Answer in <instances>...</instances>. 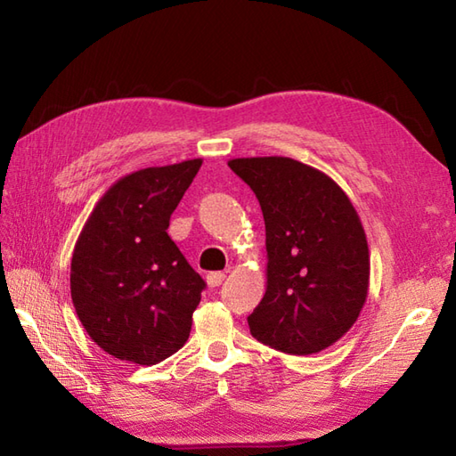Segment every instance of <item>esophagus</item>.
Instances as JSON below:
<instances>
[{
	"label": "esophagus",
	"mask_w": 456,
	"mask_h": 456,
	"mask_svg": "<svg viewBox=\"0 0 456 456\" xmlns=\"http://www.w3.org/2000/svg\"><path fill=\"white\" fill-rule=\"evenodd\" d=\"M206 280H208L209 288H217V286H221L223 280H225V274H223V273H209L206 276Z\"/></svg>",
	"instance_id": "1"
}]
</instances>
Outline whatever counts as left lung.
<instances>
[{
	"mask_svg": "<svg viewBox=\"0 0 456 456\" xmlns=\"http://www.w3.org/2000/svg\"><path fill=\"white\" fill-rule=\"evenodd\" d=\"M266 227V294L247 317L256 341L288 354H314L337 343L366 302L370 256L346 193L288 157L233 159Z\"/></svg>",
	"mask_w": 456,
	"mask_h": 456,
	"instance_id": "1",
	"label": "left lung"
}]
</instances>
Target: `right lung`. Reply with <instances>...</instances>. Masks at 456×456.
I'll use <instances>...</instances> for the list:
<instances>
[{"label": "right lung", "instance_id": "obj_1", "mask_svg": "<svg viewBox=\"0 0 456 456\" xmlns=\"http://www.w3.org/2000/svg\"><path fill=\"white\" fill-rule=\"evenodd\" d=\"M200 167L193 159L127 174L76 240L72 304L92 341L119 361L151 366L188 341L206 282L167 229Z\"/></svg>", "mask_w": 456, "mask_h": 456}]
</instances>
